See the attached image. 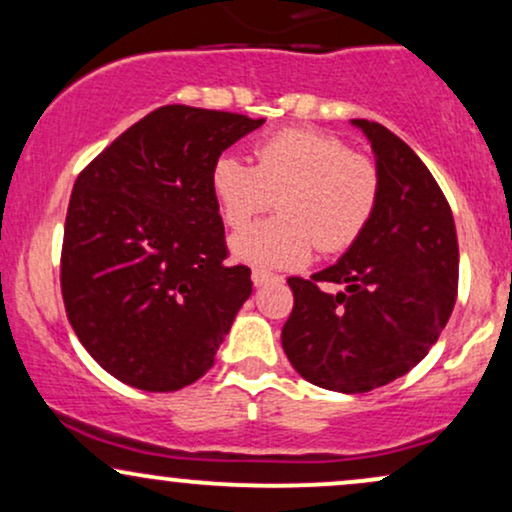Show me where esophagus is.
I'll return each instance as SVG.
<instances>
[{
    "instance_id": "1",
    "label": "esophagus",
    "mask_w": 512,
    "mask_h": 512,
    "mask_svg": "<svg viewBox=\"0 0 512 512\" xmlns=\"http://www.w3.org/2000/svg\"><path fill=\"white\" fill-rule=\"evenodd\" d=\"M269 281H281V276L267 272V269H260V267L252 269V284L264 286V284H269Z\"/></svg>"
}]
</instances>
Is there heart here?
Listing matches in <instances>:
<instances>
[{"mask_svg":"<svg viewBox=\"0 0 512 512\" xmlns=\"http://www.w3.org/2000/svg\"><path fill=\"white\" fill-rule=\"evenodd\" d=\"M255 168L221 156L211 187L226 226L243 228L279 197V216L233 236L240 260L260 267H301L320 248L342 252L356 243L380 199L373 158L351 151L322 129H281L252 149Z\"/></svg>","mask_w":512,"mask_h":512,"instance_id":"b5f03b06","label":"heart"}]
</instances>
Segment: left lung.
<instances>
[{
    "mask_svg": "<svg viewBox=\"0 0 512 512\" xmlns=\"http://www.w3.org/2000/svg\"><path fill=\"white\" fill-rule=\"evenodd\" d=\"M354 125L378 158V209L337 264L310 279L289 276L293 310L281 330L291 366L308 383L349 395L402 378L428 354L460 276L455 219L431 170L387 127Z\"/></svg>",
    "mask_w": 512,
    "mask_h": 512,
    "instance_id": "1",
    "label": "left lung"
}]
</instances>
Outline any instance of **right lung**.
<instances>
[{
	"label": "right lung",
	"mask_w": 512,
	"mask_h": 512,
	"mask_svg": "<svg viewBox=\"0 0 512 512\" xmlns=\"http://www.w3.org/2000/svg\"><path fill=\"white\" fill-rule=\"evenodd\" d=\"M264 122L163 105L81 170L64 221L60 284L76 337L103 370L175 392L214 366L250 267H228L216 161Z\"/></svg>",
	"instance_id": "add662e5"
}]
</instances>
